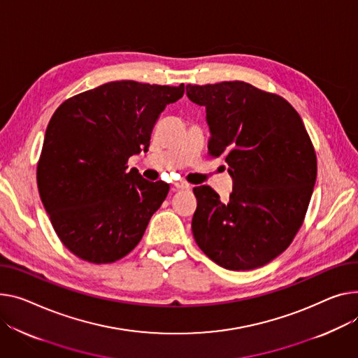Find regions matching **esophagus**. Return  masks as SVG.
<instances>
[{
	"label": "esophagus",
	"instance_id": "34e87169",
	"mask_svg": "<svg viewBox=\"0 0 358 358\" xmlns=\"http://www.w3.org/2000/svg\"><path fill=\"white\" fill-rule=\"evenodd\" d=\"M174 185H176V188H178V189H188L189 188V184L188 182H185V181H176L174 182Z\"/></svg>",
	"mask_w": 358,
	"mask_h": 358
}]
</instances>
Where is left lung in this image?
<instances>
[{"label": "left lung", "mask_w": 358, "mask_h": 358, "mask_svg": "<svg viewBox=\"0 0 358 358\" xmlns=\"http://www.w3.org/2000/svg\"><path fill=\"white\" fill-rule=\"evenodd\" d=\"M206 106L208 154L223 157L233 178L229 201L194 187L192 229L199 248L230 271L264 266L301 229L317 180V155L299 113L276 93L234 80L187 85Z\"/></svg>", "instance_id": "8db88e82"}]
</instances>
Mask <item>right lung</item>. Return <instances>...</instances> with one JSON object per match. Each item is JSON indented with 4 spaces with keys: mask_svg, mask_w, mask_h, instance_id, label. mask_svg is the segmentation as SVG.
Listing matches in <instances>:
<instances>
[{
    "mask_svg": "<svg viewBox=\"0 0 358 358\" xmlns=\"http://www.w3.org/2000/svg\"><path fill=\"white\" fill-rule=\"evenodd\" d=\"M184 85L109 82L53 113L37 162V187L60 242L90 264H113L142 239L170 185L128 171Z\"/></svg>",
    "mask_w": 358,
    "mask_h": 358,
    "instance_id": "add662e5",
    "label": "right lung"
}]
</instances>
